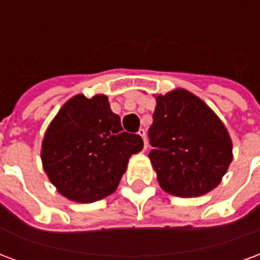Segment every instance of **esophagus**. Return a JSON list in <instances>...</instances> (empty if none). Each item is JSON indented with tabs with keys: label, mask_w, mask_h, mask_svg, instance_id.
<instances>
[{
	"label": "esophagus",
	"mask_w": 260,
	"mask_h": 260,
	"mask_svg": "<svg viewBox=\"0 0 260 260\" xmlns=\"http://www.w3.org/2000/svg\"><path fill=\"white\" fill-rule=\"evenodd\" d=\"M138 135L141 136L142 139H143V150H146L147 149V141H146V132H145V129H139L138 131Z\"/></svg>",
	"instance_id": "34e87169"
}]
</instances>
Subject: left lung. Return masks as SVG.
Instances as JSON below:
<instances>
[{
  "instance_id": "left-lung-1",
  "label": "left lung",
  "mask_w": 260,
  "mask_h": 260,
  "mask_svg": "<svg viewBox=\"0 0 260 260\" xmlns=\"http://www.w3.org/2000/svg\"><path fill=\"white\" fill-rule=\"evenodd\" d=\"M156 103L149 158L160 186L181 198L212 191L233 160V143L223 122L184 89L157 96Z\"/></svg>"
}]
</instances>
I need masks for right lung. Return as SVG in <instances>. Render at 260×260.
Wrapping results in <instances>:
<instances>
[{"instance_id":"right-lung-1","label":"right lung","mask_w":260,"mask_h":260,"mask_svg":"<svg viewBox=\"0 0 260 260\" xmlns=\"http://www.w3.org/2000/svg\"><path fill=\"white\" fill-rule=\"evenodd\" d=\"M142 147L141 136L124 132L107 96L78 94L65 103L48 126L42 146L43 167L61 195L90 203L117 189L128 160Z\"/></svg>"}]
</instances>
